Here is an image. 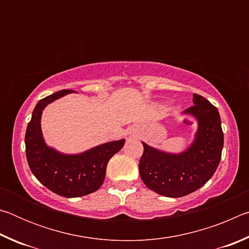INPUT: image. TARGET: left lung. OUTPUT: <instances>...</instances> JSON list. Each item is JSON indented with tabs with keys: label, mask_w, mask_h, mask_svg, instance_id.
<instances>
[{
	"label": "left lung",
	"mask_w": 249,
	"mask_h": 249,
	"mask_svg": "<svg viewBox=\"0 0 249 249\" xmlns=\"http://www.w3.org/2000/svg\"><path fill=\"white\" fill-rule=\"evenodd\" d=\"M193 104L183 114L195 117L197 129L182 153H167L142 142L141 178L150 190L163 196L180 197L195 192L212 178L220 163L224 144L220 113L199 94H193Z\"/></svg>",
	"instance_id": "8db88e82"
}]
</instances>
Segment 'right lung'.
I'll return each mask as SVG.
<instances>
[{"mask_svg":"<svg viewBox=\"0 0 249 249\" xmlns=\"http://www.w3.org/2000/svg\"><path fill=\"white\" fill-rule=\"evenodd\" d=\"M73 92L58 91L40 100L25 135L26 158L33 175L50 191L65 197L83 196L98 190L104 181L108 160L125 144V140L113 141L73 155L62 154L46 144L40 126L44 108Z\"/></svg>","mask_w":249,"mask_h":249,"instance_id":"right-lung-1","label":"right lung"}]
</instances>
